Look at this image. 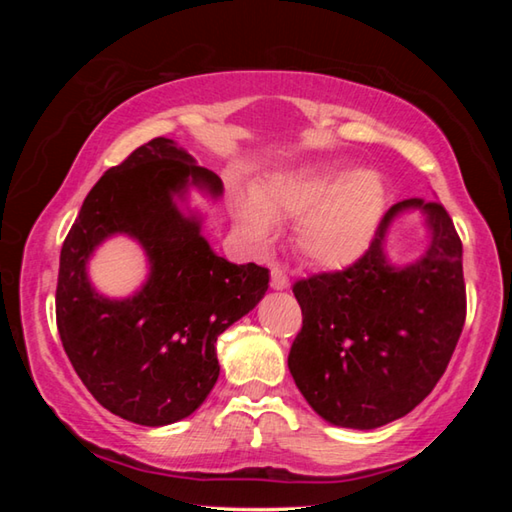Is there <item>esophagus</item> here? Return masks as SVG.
Listing matches in <instances>:
<instances>
[{
  "instance_id": "34e87169",
  "label": "esophagus",
  "mask_w": 512,
  "mask_h": 512,
  "mask_svg": "<svg viewBox=\"0 0 512 512\" xmlns=\"http://www.w3.org/2000/svg\"><path fill=\"white\" fill-rule=\"evenodd\" d=\"M271 289H275V291L289 289V277L282 271V268H273L271 271Z\"/></svg>"
}]
</instances>
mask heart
Here are the masks:
<instances>
[{"instance_id":"1","label":"heart","mask_w":512,"mask_h":512,"mask_svg":"<svg viewBox=\"0 0 512 512\" xmlns=\"http://www.w3.org/2000/svg\"><path fill=\"white\" fill-rule=\"evenodd\" d=\"M386 201V185L377 171L320 162L268 180L257 196H241L237 219L241 232L257 246L271 244L275 219H300V255L311 266L343 271L368 253Z\"/></svg>"}]
</instances>
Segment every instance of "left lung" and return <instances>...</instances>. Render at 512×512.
Wrapping results in <instances>:
<instances>
[{
	"label": "left lung",
	"instance_id": "1",
	"mask_svg": "<svg viewBox=\"0 0 512 512\" xmlns=\"http://www.w3.org/2000/svg\"><path fill=\"white\" fill-rule=\"evenodd\" d=\"M404 211L425 216L430 244L395 265L387 232ZM293 296L302 329L289 370L302 397L334 427H384L413 411L452 359L465 323L463 244L443 205L409 198L386 212L357 264L300 280Z\"/></svg>",
	"mask_w": 512,
	"mask_h": 512
}]
</instances>
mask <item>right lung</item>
I'll return each instance as SVG.
<instances>
[{"mask_svg": "<svg viewBox=\"0 0 512 512\" xmlns=\"http://www.w3.org/2000/svg\"><path fill=\"white\" fill-rule=\"evenodd\" d=\"M192 189L223 196L214 171L155 137L103 173L60 250L56 323L67 357L94 400L142 427L173 424L205 402L221 370L216 336L257 307L271 277L214 253ZM112 236L137 240L150 266L126 299L89 282V259Z\"/></svg>", "mask_w": 512, "mask_h": 512, "instance_id": "right-lung-1", "label": "right lung"}]
</instances>
